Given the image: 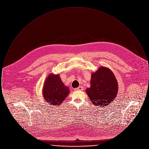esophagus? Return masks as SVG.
<instances>
[{"label": "esophagus", "mask_w": 149, "mask_h": 149, "mask_svg": "<svg viewBox=\"0 0 149 149\" xmlns=\"http://www.w3.org/2000/svg\"><path fill=\"white\" fill-rule=\"evenodd\" d=\"M76 91H83V86H79L78 88L75 89Z\"/></svg>", "instance_id": "34e87169"}]
</instances>
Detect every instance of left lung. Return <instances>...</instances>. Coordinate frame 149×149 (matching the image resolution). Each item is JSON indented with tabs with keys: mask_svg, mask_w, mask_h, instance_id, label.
<instances>
[{
	"mask_svg": "<svg viewBox=\"0 0 149 149\" xmlns=\"http://www.w3.org/2000/svg\"><path fill=\"white\" fill-rule=\"evenodd\" d=\"M86 92L95 106L106 107L114 99L118 92L117 80L112 71L105 67L99 68L92 73L91 87Z\"/></svg>",
	"mask_w": 149,
	"mask_h": 149,
	"instance_id": "8db88e82",
	"label": "left lung"
}]
</instances>
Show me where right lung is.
<instances>
[{
    "label": "right lung",
    "mask_w": 149,
    "mask_h": 149,
    "mask_svg": "<svg viewBox=\"0 0 149 149\" xmlns=\"http://www.w3.org/2000/svg\"><path fill=\"white\" fill-rule=\"evenodd\" d=\"M69 92V89L64 85L58 75H49L43 88V98L52 106L61 104Z\"/></svg>",
    "instance_id": "right-lung-1"
}]
</instances>
